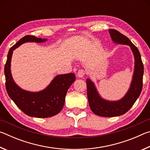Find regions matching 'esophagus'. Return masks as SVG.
I'll use <instances>...</instances> for the list:
<instances>
[{
	"instance_id": "34e87169",
	"label": "esophagus",
	"mask_w": 150,
	"mask_h": 150,
	"mask_svg": "<svg viewBox=\"0 0 150 150\" xmlns=\"http://www.w3.org/2000/svg\"><path fill=\"white\" fill-rule=\"evenodd\" d=\"M85 73H86V71L85 69H80L78 71L77 75V77H83V76L85 75Z\"/></svg>"
}]
</instances>
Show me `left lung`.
<instances>
[{"label": "left lung", "instance_id": "8db88e82", "mask_svg": "<svg viewBox=\"0 0 150 150\" xmlns=\"http://www.w3.org/2000/svg\"><path fill=\"white\" fill-rule=\"evenodd\" d=\"M109 33L114 42L130 45L135 59V68L130 89L124 98L118 101L110 102L103 99L96 91L92 81L89 79L86 80L87 97L91 110L95 115L103 117H114L125 114L138 99L143 87L144 65L138 49L128 38L116 30L110 29Z\"/></svg>", "mask_w": 150, "mask_h": 150}]
</instances>
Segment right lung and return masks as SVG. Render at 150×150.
Wrapping results in <instances>:
<instances>
[{
    "label": "right lung",
    "instance_id": "right-lung-1",
    "mask_svg": "<svg viewBox=\"0 0 150 150\" xmlns=\"http://www.w3.org/2000/svg\"><path fill=\"white\" fill-rule=\"evenodd\" d=\"M45 41H46L45 39L38 38L34 35H28L23 37L10 49L4 65L7 93L20 110L32 117L49 118L57 115L64 105L68 88L76 79L74 73L57 75L45 89L38 93L22 90L14 83L11 72L13 50L25 42L41 43Z\"/></svg>",
    "mask_w": 150,
    "mask_h": 150
}]
</instances>
